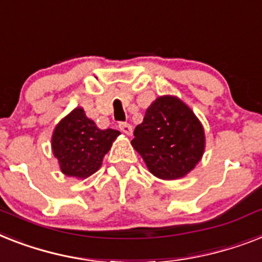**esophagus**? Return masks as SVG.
<instances>
[{
	"label": "esophagus",
	"instance_id": "esophagus-1",
	"mask_svg": "<svg viewBox=\"0 0 262 262\" xmlns=\"http://www.w3.org/2000/svg\"><path fill=\"white\" fill-rule=\"evenodd\" d=\"M118 127H120L121 130L124 132L125 135H127V136H130L132 132H133V129H132V125L127 124V122H120V124H118Z\"/></svg>",
	"mask_w": 262,
	"mask_h": 262
}]
</instances>
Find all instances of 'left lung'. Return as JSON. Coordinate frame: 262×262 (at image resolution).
<instances>
[{"instance_id":"left-lung-1","label":"left lung","mask_w":262,"mask_h":262,"mask_svg":"<svg viewBox=\"0 0 262 262\" xmlns=\"http://www.w3.org/2000/svg\"><path fill=\"white\" fill-rule=\"evenodd\" d=\"M133 135V148L153 175L164 180L187 175L205 150L203 126L192 110L176 97L157 98Z\"/></svg>"}]
</instances>
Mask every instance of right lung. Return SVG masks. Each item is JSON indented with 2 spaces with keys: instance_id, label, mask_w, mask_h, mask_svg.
I'll return each mask as SVG.
<instances>
[{
  "instance_id": "obj_1",
  "label": "right lung",
  "mask_w": 262,
  "mask_h": 262,
  "mask_svg": "<svg viewBox=\"0 0 262 262\" xmlns=\"http://www.w3.org/2000/svg\"><path fill=\"white\" fill-rule=\"evenodd\" d=\"M118 135L114 129L97 127L80 107L72 110L57 124L52 136V150L61 172L79 179L93 175Z\"/></svg>"
}]
</instances>
